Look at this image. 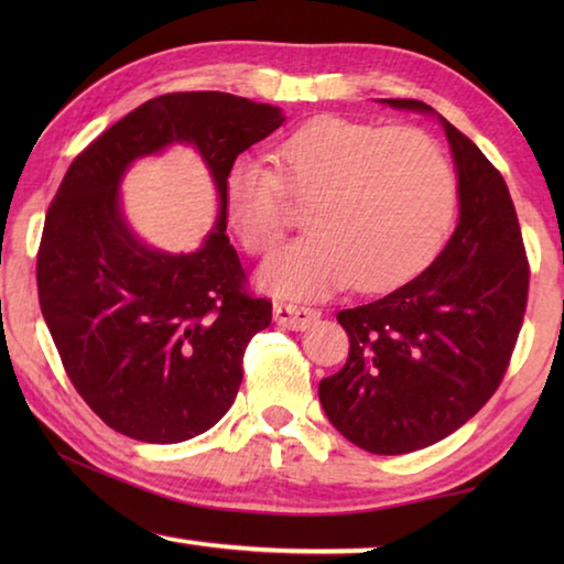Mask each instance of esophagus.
Wrapping results in <instances>:
<instances>
[{
	"instance_id": "obj_1",
	"label": "esophagus",
	"mask_w": 564,
	"mask_h": 564,
	"mask_svg": "<svg viewBox=\"0 0 564 564\" xmlns=\"http://www.w3.org/2000/svg\"><path fill=\"white\" fill-rule=\"evenodd\" d=\"M273 318L279 326L291 328V330H305L311 323L321 318L316 308H308V305H295V303H275L273 305Z\"/></svg>"
}]
</instances>
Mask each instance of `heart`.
<instances>
[{"instance_id": "b5f03b06", "label": "heart", "mask_w": 564, "mask_h": 564, "mask_svg": "<svg viewBox=\"0 0 564 564\" xmlns=\"http://www.w3.org/2000/svg\"><path fill=\"white\" fill-rule=\"evenodd\" d=\"M279 171L241 159L226 208L246 251L263 256L289 228L285 194L308 204V234L263 265V289L316 299L346 283L388 291L431 263L455 216V176L443 149L410 127L318 117L275 149Z\"/></svg>"}]
</instances>
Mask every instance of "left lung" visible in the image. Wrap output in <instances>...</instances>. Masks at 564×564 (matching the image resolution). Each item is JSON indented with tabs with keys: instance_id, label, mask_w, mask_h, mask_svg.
Wrapping results in <instances>:
<instances>
[{
	"instance_id": "8db88e82",
	"label": "left lung",
	"mask_w": 564,
	"mask_h": 564,
	"mask_svg": "<svg viewBox=\"0 0 564 564\" xmlns=\"http://www.w3.org/2000/svg\"><path fill=\"white\" fill-rule=\"evenodd\" d=\"M435 113L417 99H380ZM441 119L457 171V226L441 256L393 293L338 313L348 360L318 386L336 431L376 455H403L463 427L498 390L528 305L530 269L508 184Z\"/></svg>"
}]
</instances>
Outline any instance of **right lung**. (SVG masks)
<instances>
[{
  "label": "right lung",
  "instance_id": "add662e5",
  "mask_svg": "<svg viewBox=\"0 0 564 564\" xmlns=\"http://www.w3.org/2000/svg\"><path fill=\"white\" fill-rule=\"evenodd\" d=\"M285 121L271 104L224 91L164 94L72 161L46 212L36 256L42 316L66 376L104 423L141 443H181L234 405L243 350L269 328L271 301L246 293L226 236L236 156ZM194 145L215 178L217 224L191 254L130 231L118 188L133 160Z\"/></svg>",
  "mask_w": 564,
  "mask_h": 564
}]
</instances>
